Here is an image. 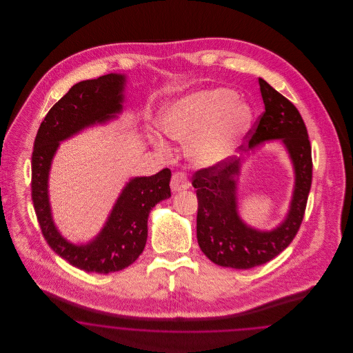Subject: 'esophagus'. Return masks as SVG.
<instances>
[{
  "label": "esophagus",
  "mask_w": 353,
  "mask_h": 353,
  "mask_svg": "<svg viewBox=\"0 0 353 353\" xmlns=\"http://www.w3.org/2000/svg\"><path fill=\"white\" fill-rule=\"evenodd\" d=\"M170 188L173 192H180L185 190L189 188V180L188 176L184 172H176L172 176V181H170Z\"/></svg>",
  "instance_id": "34e87169"
}]
</instances>
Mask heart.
<instances>
[{
  "instance_id": "b5f03b06",
  "label": "heart",
  "mask_w": 353,
  "mask_h": 353,
  "mask_svg": "<svg viewBox=\"0 0 353 353\" xmlns=\"http://www.w3.org/2000/svg\"><path fill=\"white\" fill-rule=\"evenodd\" d=\"M235 99L228 88L194 92L169 105L160 128L170 139L189 143L188 154L196 165H216L234 151L252 123L250 107Z\"/></svg>"
}]
</instances>
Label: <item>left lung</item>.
Here are the masks:
<instances>
[{
    "label": "left lung",
    "instance_id": "left-lung-1",
    "mask_svg": "<svg viewBox=\"0 0 353 353\" xmlns=\"http://www.w3.org/2000/svg\"><path fill=\"white\" fill-rule=\"evenodd\" d=\"M259 87L265 111L245 139L250 150L262 141L282 139L295 169V190L285 222L272 232H258L236 213L239 159L222 160L193 174L199 200L197 241L202 252L222 268L252 269L283 252L302 225L312 183L311 144L299 111L262 78Z\"/></svg>",
    "mask_w": 353,
    "mask_h": 353
}]
</instances>
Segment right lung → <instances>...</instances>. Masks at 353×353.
<instances>
[{
  "instance_id": "right-lung-1",
  "label": "right lung",
  "mask_w": 353,
  "mask_h": 353,
  "mask_svg": "<svg viewBox=\"0 0 353 353\" xmlns=\"http://www.w3.org/2000/svg\"><path fill=\"white\" fill-rule=\"evenodd\" d=\"M124 75L108 74L72 85L41 123L32 154V200L41 232L51 249L85 272L108 274L132 265L144 250L152 208L170 197V169L136 177L123 189L101 234L85 246L68 242L54 226L48 197L51 160L59 143L121 111Z\"/></svg>"
}]
</instances>
